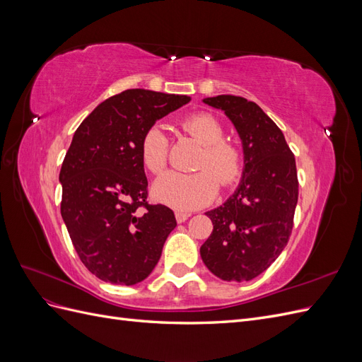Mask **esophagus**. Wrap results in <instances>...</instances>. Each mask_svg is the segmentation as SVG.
Wrapping results in <instances>:
<instances>
[{
	"label": "esophagus",
	"instance_id": "obj_1",
	"mask_svg": "<svg viewBox=\"0 0 362 362\" xmlns=\"http://www.w3.org/2000/svg\"><path fill=\"white\" fill-rule=\"evenodd\" d=\"M189 217H190V214H189V213H181V211L175 213V218H177V222H178V223H184L185 221H187Z\"/></svg>",
	"mask_w": 362,
	"mask_h": 362
}]
</instances>
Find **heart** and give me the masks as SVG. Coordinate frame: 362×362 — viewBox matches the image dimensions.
I'll use <instances>...</instances> for the list:
<instances>
[{
  "instance_id": "obj_1",
  "label": "heart",
  "mask_w": 362,
  "mask_h": 362,
  "mask_svg": "<svg viewBox=\"0 0 362 362\" xmlns=\"http://www.w3.org/2000/svg\"><path fill=\"white\" fill-rule=\"evenodd\" d=\"M181 128L202 151L194 173L166 172L152 185L154 199L178 211H192L210 204L217 194V181L223 187L235 184L243 173V152L225 140L221 120L210 113H193L181 120ZM169 139L160 125L149 127L140 140V157L145 168L160 173L168 161Z\"/></svg>"
}]
</instances>
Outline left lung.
<instances>
[{
  "instance_id": "1",
  "label": "left lung",
  "mask_w": 362,
  "mask_h": 362,
  "mask_svg": "<svg viewBox=\"0 0 362 362\" xmlns=\"http://www.w3.org/2000/svg\"><path fill=\"white\" fill-rule=\"evenodd\" d=\"M235 127L243 148L238 187L214 210L213 233L201 258L213 275L228 282L261 275L287 246L298 204V172L286 137L255 103L242 96L204 98Z\"/></svg>"
}]
</instances>
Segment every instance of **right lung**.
I'll use <instances>...</instances> for the list:
<instances>
[{
  "label": "right lung",
  "mask_w": 362,
  "mask_h": 362,
  "mask_svg": "<svg viewBox=\"0 0 362 362\" xmlns=\"http://www.w3.org/2000/svg\"><path fill=\"white\" fill-rule=\"evenodd\" d=\"M187 103L185 95L129 89L101 103L75 131L59 177L62 217L83 264L105 282L148 278L177 226L170 208L146 202L140 140Z\"/></svg>",
  "instance_id": "obj_1"
}]
</instances>
